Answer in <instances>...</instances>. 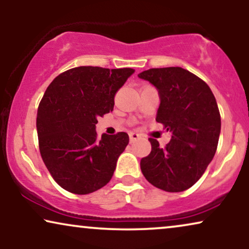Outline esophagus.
<instances>
[{
	"mask_svg": "<svg viewBox=\"0 0 249 249\" xmlns=\"http://www.w3.org/2000/svg\"><path fill=\"white\" fill-rule=\"evenodd\" d=\"M129 138H130V142H135L136 141H138V139L141 138V135L136 134V132H130V134H129Z\"/></svg>",
	"mask_w": 249,
	"mask_h": 249,
	"instance_id": "34e87169",
	"label": "esophagus"
}]
</instances>
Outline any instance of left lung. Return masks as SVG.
Segmentation results:
<instances>
[{
  "instance_id": "1",
  "label": "left lung",
  "mask_w": 249,
  "mask_h": 249,
  "mask_svg": "<svg viewBox=\"0 0 249 249\" xmlns=\"http://www.w3.org/2000/svg\"><path fill=\"white\" fill-rule=\"evenodd\" d=\"M159 91L156 121L172 134L165 148L149 138L152 151L141 160L148 182L169 193L198 181L216 152L221 117L215 97L195 74L180 67L145 70L138 74Z\"/></svg>"
}]
</instances>
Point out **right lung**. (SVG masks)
<instances>
[{
	"label": "right lung",
	"mask_w": 249,
	"mask_h": 249,
	"mask_svg": "<svg viewBox=\"0 0 249 249\" xmlns=\"http://www.w3.org/2000/svg\"><path fill=\"white\" fill-rule=\"evenodd\" d=\"M134 72L131 68L77 67L47 87L37 111L39 151L63 189L87 195L111 180L129 136L103 134L98 139L97 118L113 111L115 93Z\"/></svg>",
	"instance_id": "obj_1"
}]
</instances>
